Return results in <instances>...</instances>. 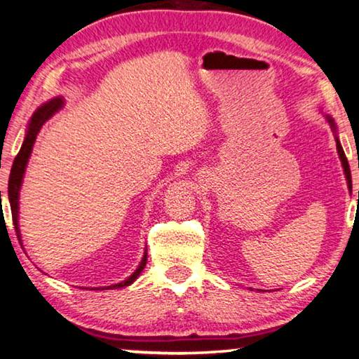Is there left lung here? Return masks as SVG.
<instances>
[{"label":"left lung","mask_w":359,"mask_h":359,"mask_svg":"<svg viewBox=\"0 0 359 359\" xmlns=\"http://www.w3.org/2000/svg\"><path fill=\"white\" fill-rule=\"evenodd\" d=\"M325 119H327L330 128H332L334 133H335L337 151H339V158H340V161H341V165H344V172H345V177H346V184H348V190L351 191V174H350V165H348V161H346V156H345V153H344V148H341V145H340L339 137H337V126H335V122H334V119H332V117H330V116L325 114ZM358 194H359V191H358Z\"/></svg>","instance_id":"8db88e82"}]
</instances>
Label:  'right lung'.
I'll use <instances>...</instances> for the list:
<instances>
[{"instance_id": "obj_1", "label": "right lung", "mask_w": 359, "mask_h": 359, "mask_svg": "<svg viewBox=\"0 0 359 359\" xmlns=\"http://www.w3.org/2000/svg\"><path fill=\"white\" fill-rule=\"evenodd\" d=\"M64 106V98L62 96H57V98H53L46 103H43L39 109L34 112V116L30 117L29 126H27V132H25V138L22 147H20L18 156H15L13 168H11V175H9V184H8V198H9V205H11V212H13V222H14V229L15 233H18L19 242H20V229H19V194H20V187H22V180H24V174H25V168L27 163H29V158L32 154V149H34V143L36 140V135H39L41 126L50 119L51 116H55L57 111H60ZM147 250L143 253L142 263L137 267L135 272L128 277V279L122 280L119 283H114V285L104 287L101 290H109V288H122V287H128L130 283L135 282V279L140 276V272L143 271V267L147 266Z\"/></svg>"}]
</instances>
